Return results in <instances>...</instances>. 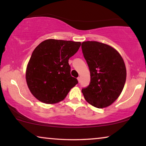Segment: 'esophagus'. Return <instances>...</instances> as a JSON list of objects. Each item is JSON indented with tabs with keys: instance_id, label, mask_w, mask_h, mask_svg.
Returning <instances> with one entry per match:
<instances>
[{
	"instance_id": "1",
	"label": "esophagus",
	"mask_w": 146,
	"mask_h": 146,
	"mask_svg": "<svg viewBox=\"0 0 146 146\" xmlns=\"http://www.w3.org/2000/svg\"><path fill=\"white\" fill-rule=\"evenodd\" d=\"M77 80L78 81V82H80V77H78L77 78Z\"/></svg>"
}]
</instances>
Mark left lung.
I'll use <instances>...</instances> for the list:
<instances>
[{"label": "left lung", "mask_w": 146, "mask_h": 146, "mask_svg": "<svg viewBox=\"0 0 146 146\" xmlns=\"http://www.w3.org/2000/svg\"><path fill=\"white\" fill-rule=\"evenodd\" d=\"M81 47L91 76L90 84L82 89L84 97L94 107H108L117 99L124 86V62L118 51L107 44L86 41Z\"/></svg>", "instance_id": "left-lung-1"}]
</instances>
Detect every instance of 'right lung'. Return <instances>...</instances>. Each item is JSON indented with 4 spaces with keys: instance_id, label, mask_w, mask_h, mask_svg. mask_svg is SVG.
I'll return each instance as SVG.
<instances>
[{
    "instance_id": "obj_1",
    "label": "right lung",
    "mask_w": 146,
    "mask_h": 146,
    "mask_svg": "<svg viewBox=\"0 0 146 146\" xmlns=\"http://www.w3.org/2000/svg\"><path fill=\"white\" fill-rule=\"evenodd\" d=\"M80 42L48 39L32 53L26 69V82L36 99L55 104L64 99L78 80L71 75L69 59L77 52Z\"/></svg>"
}]
</instances>
